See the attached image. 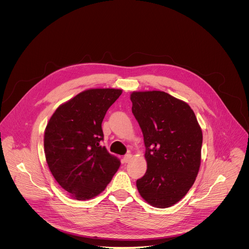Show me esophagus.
<instances>
[{"label":"esophagus","mask_w":249,"mask_h":249,"mask_svg":"<svg viewBox=\"0 0 249 249\" xmlns=\"http://www.w3.org/2000/svg\"><path fill=\"white\" fill-rule=\"evenodd\" d=\"M131 158H132V155H131L130 153H128V154L124 155V163H128V162L131 160Z\"/></svg>","instance_id":"esophagus-1"}]
</instances>
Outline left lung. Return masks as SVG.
Wrapping results in <instances>:
<instances>
[{"instance_id": "left-lung-1", "label": "left lung", "mask_w": 249, "mask_h": 249, "mask_svg": "<svg viewBox=\"0 0 249 249\" xmlns=\"http://www.w3.org/2000/svg\"><path fill=\"white\" fill-rule=\"evenodd\" d=\"M130 100L147 163L137 189L150 205L171 207L188 193L198 174L201 128L192 108L168 93L133 92Z\"/></svg>"}]
</instances>
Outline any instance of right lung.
<instances>
[{
    "mask_svg": "<svg viewBox=\"0 0 249 249\" xmlns=\"http://www.w3.org/2000/svg\"><path fill=\"white\" fill-rule=\"evenodd\" d=\"M122 92L109 88L83 91L58 107L46 126L49 169L77 200L101 194L120 168V160L100 142L104 140V118Z\"/></svg>",
    "mask_w": 249,
    "mask_h": 249,
    "instance_id": "1",
    "label": "right lung"
}]
</instances>
